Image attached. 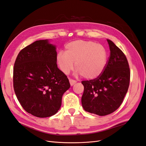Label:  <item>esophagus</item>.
Returning <instances> with one entry per match:
<instances>
[{"instance_id":"esophagus-1","label":"esophagus","mask_w":146,"mask_h":146,"mask_svg":"<svg viewBox=\"0 0 146 146\" xmlns=\"http://www.w3.org/2000/svg\"><path fill=\"white\" fill-rule=\"evenodd\" d=\"M69 83H70V85L71 86H73L75 83H76V81L72 80V79H69Z\"/></svg>"}]
</instances>
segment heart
<instances>
[{
    "label": "heart",
    "mask_w": 146,
    "mask_h": 146,
    "mask_svg": "<svg viewBox=\"0 0 146 146\" xmlns=\"http://www.w3.org/2000/svg\"><path fill=\"white\" fill-rule=\"evenodd\" d=\"M56 63L60 70L68 74L76 62L77 72L83 77L93 80L103 73L107 63V52L99 44L90 41L76 40L66 45L65 52L56 55Z\"/></svg>",
    "instance_id": "1"
}]
</instances>
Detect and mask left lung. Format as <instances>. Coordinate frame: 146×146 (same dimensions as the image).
I'll return each instance as SVG.
<instances>
[{
  "label": "left lung",
  "instance_id": "obj_1",
  "mask_svg": "<svg viewBox=\"0 0 146 146\" xmlns=\"http://www.w3.org/2000/svg\"><path fill=\"white\" fill-rule=\"evenodd\" d=\"M110 55L103 73L93 80L82 81V107L99 116L108 115L120 107L129 89L130 71L125 54L107 39Z\"/></svg>",
  "mask_w": 146,
  "mask_h": 146
}]
</instances>
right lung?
<instances>
[{"label": "right lung", "instance_id": "add662e5", "mask_svg": "<svg viewBox=\"0 0 146 146\" xmlns=\"http://www.w3.org/2000/svg\"><path fill=\"white\" fill-rule=\"evenodd\" d=\"M55 46L39 40L22 49L13 68V87L23 108L38 117L57 113L64 92L70 88L56 64Z\"/></svg>", "mask_w": 146, "mask_h": 146}]
</instances>
